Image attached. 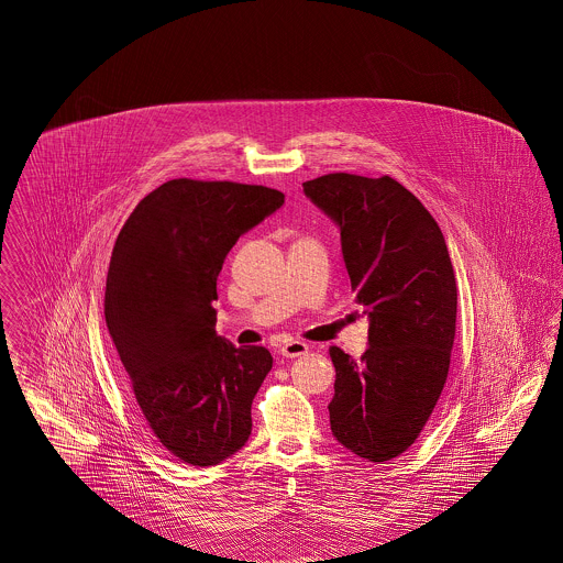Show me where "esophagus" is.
<instances>
[{
	"label": "esophagus",
	"mask_w": 563,
	"mask_h": 563,
	"mask_svg": "<svg viewBox=\"0 0 563 563\" xmlns=\"http://www.w3.org/2000/svg\"><path fill=\"white\" fill-rule=\"evenodd\" d=\"M278 352L285 356V358H297V356H303L308 352V344L299 342V340H291L287 344H283Z\"/></svg>",
	"instance_id": "obj_1"
}]
</instances>
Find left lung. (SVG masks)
<instances>
[{
  "mask_svg": "<svg viewBox=\"0 0 563 563\" xmlns=\"http://www.w3.org/2000/svg\"><path fill=\"white\" fill-rule=\"evenodd\" d=\"M306 196L342 234L354 301L369 317L361 358L331 346L335 439L386 462L413 445L445 386L455 338V276L441 228L399 181L329 173Z\"/></svg>",
  "mask_w": 563,
  "mask_h": 563,
  "instance_id": "obj_1",
  "label": "left lung"
}]
</instances>
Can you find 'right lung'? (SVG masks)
I'll use <instances>...</instances> for the list:
<instances>
[{"label": "right lung", "mask_w": 563, "mask_h": 563, "mask_svg": "<svg viewBox=\"0 0 563 563\" xmlns=\"http://www.w3.org/2000/svg\"><path fill=\"white\" fill-rule=\"evenodd\" d=\"M283 202L264 186L170 179L134 207L113 244L109 335L143 422L191 466L219 464L251 434L272 354L214 333L217 276L242 234Z\"/></svg>", "instance_id": "add662e5"}]
</instances>
